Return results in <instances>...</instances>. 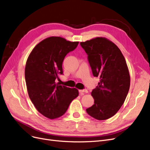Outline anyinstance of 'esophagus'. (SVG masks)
<instances>
[{
    "mask_svg": "<svg viewBox=\"0 0 150 150\" xmlns=\"http://www.w3.org/2000/svg\"><path fill=\"white\" fill-rule=\"evenodd\" d=\"M79 93H88V91L86 89H84V90H79Z\"/></svg>",
    "mask_w": 150,
    "mask_h": 150,
    "instance_id": "obj_1",
    "label": "esophagus"
}]
</instances>
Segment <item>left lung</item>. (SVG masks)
Returning <instances> with one entry per match:
<instances>
[{
    "label": "left lung",
    "instance_id": "8db88e82",
    "mask_svg": "<svg viewBox=\"0 0 150 150\" xmlns=\"http://www.w3.org/2000/svg\"><path fill=\"white\" fill-rule=\"evenodd\" d=\"M81 45L88 55L93 75L100 77L91 95L94 104L87 112L98 120H105L117 113L126 98L130 78L124 57L118 47L105 38L97 37Z\"/></svg>",
    "mask_w": 150,
    "mask_h": 150
}]
</instances>
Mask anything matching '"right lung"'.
Returning a JSON list of instances; mask_svg holds the SVG:
<instances>
[{"label":"right lung","instance_id":"right-lung-1","mask_svg":"<svg viewBox=\"0 0 150 150\" xmlns=\"http://www.w3.org/2000/svg\"><path fill=\"white\" fill-rule=\"evenodd\" d=\"M78 44L62 37L47 38L35 46L27 59L25 75L29 97L37 110L47 118L63 116L79 95L76 88L55 83L58 75L63 74L65 56Z\"/></svg>","mask_w":150,"mask_h":150}]
</instances>
